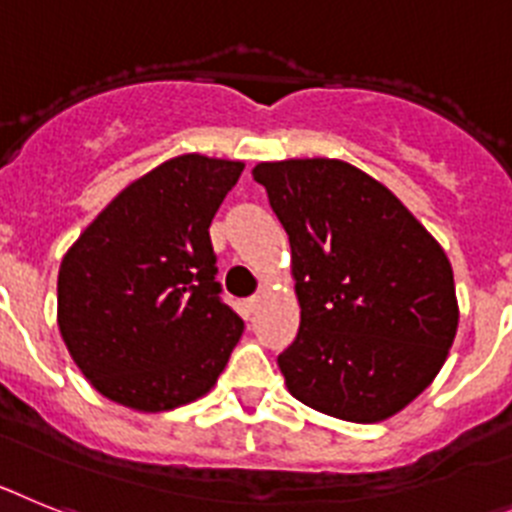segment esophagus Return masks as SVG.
Returning a JSON list of instances; mask_svg holds the SVG:
<instances>
[{"label":"esophagus","mask_w":512,"mask_h":512,"mask_svg":"<svg viewBox=\"0 0 512 512\" xmlns=\"http://www.w3.org/2000/svg\"><path fill=\"white\" fill-rule=\"evenodd\" d=\"M260 304H262L260 296H252V299L244 301V309H247V314H255V311L260 309Z\"/></svg>","instance_id":"34e87169"}]
</instances>
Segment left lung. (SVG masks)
Segmentation results:
<instances>
[{"label":"left lung","mask_w":512,"mask_h":512,"mask_svg":"<svg viewBox=\"0 0 512 512\" xmlns=\"http://www.w3.org/2000/svg\"><path fill=\"white\" fill-rule=\"evenodd\" d=\"M252 177L291 242L301 324L278 355L288 391L348 422L397 415L438 376L459 327L443 247L340 159L260 162Z\"/></svg>","instance_id":"obj_1"}]
</instances>
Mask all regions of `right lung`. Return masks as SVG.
Wrapping results in <instances>:
<instances>
[{
  "instance_id": "add662e5",
  "label": "right lung",
  "mask_w": 512,
  "mask_h": 512,
  "mask_svg": "<svg viewBox=\"0 0 512 512\" xmlns=\"http://www.w3.org/2000/svg\"><path fill=\"white\" fill-rule=\"evenodd\" d=\"M244 162L182 154L97 213L59 268V330L102 397L136 412L208 394L244 322L219 299L208 226Z\"/></svg>"
}]
</instances>
